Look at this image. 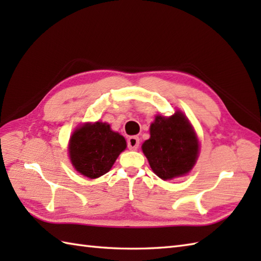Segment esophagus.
<instances>
[{"instance_id":"obj_1","label":"esophagus","mask_w":261,"mask_h":261,"mask_svg":"<svg viewBox=\"0 0 261 261\" xmlns=\"http://www.w3.org/2000/svg\"><path fill=\"white\" fill-rule=\"evenodd\" d=\"M139 143H140L139 138L130 137L129 139H127V148H129L130 150H137L138 147H139Z\"/></svg>"}]
</instances>
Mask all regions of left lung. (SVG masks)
Masks as SVG:
<instances>
[{"label": "left lung", "mask_w": 261, "mask_h": 261, "mask_svg": "<svg viewBox=\"0 0 261 261\" xmlns=\"http://www.w3.org/2000/svg\"><path fill=\"white\" fill-rule=\"evenodd\" d=\"M142 151L153 173L167 180L190 173L198 157L199 142L190 121L176 111L169 118H154Z\"/></svg>", "instance_id": "obj_1"}]
</instances>
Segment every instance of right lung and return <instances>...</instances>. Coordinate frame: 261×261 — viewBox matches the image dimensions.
I'll list each match as a JSON object with an SVG mask.
<instances>
[{
	"instance_id": "add662e5",
	"label": "right lung",
	"mask_w": 261,
	"mask_h": 261,
	"mask_svg": "<svg viewBox=\"0 0 261 261\" xmlns=\"http://www.w3.org/2000/svg\"><path fill=\"white\" fill-rule=\"evenodd\" d=\"M126 148L123 137L103 122L85 123L74 131L68 146L70 162L80 174L94 179L112 168Z\"/></svg>"
}]
</instances>
